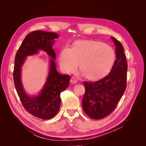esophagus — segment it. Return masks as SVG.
Here are the masks:
<instances>
[{
  "mask_svg": "<svg viewBox=\"0 0 146 146\" xmlns=\"http://www.w3.org/2000/svg\"><path fill=\"white\" fill-rule=\"evenodd\" d=\"M70 82L72 84H76L77 83V80H76V78H75L74 77H72L71 78H70Z\"/></svg>",
  "mask_w": 146,
  "mask_h": 146,
  "instance_id": "34e87169",
  "label": "esophagus"
}]
</instances>
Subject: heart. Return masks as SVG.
<instances>
[{
  "instance_id": "obj_1",
  "label": "heart",
  "mask_w": 146,
  "mask_h": 146,
  "mask_svg": "<svg viewBox=\"0 0 146 146\" xmlns=\"http://www.w3.org/2000/svg\"><path fill=\"white\" fill-rule=\"evenodd\" d=\"M116 60L113 48L91 39L75 41L70 48L65 47L60 54V64L65 72L78 68L89 80L102 79L111 72Z\"/></svg>"
}]
</instances>
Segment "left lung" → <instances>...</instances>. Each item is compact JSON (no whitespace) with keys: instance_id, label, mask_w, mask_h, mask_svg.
<instances>
[{"instance_id":"obj_1","label":"left lung","mask_w":146,"mask_h":146,"mask_svg":"<svg viewBox=\"0 0 146 146\" xmlns=\"http://www.w3.org/2000/svg\"><path fill=\"white\" fill-rule=\"evenodd\" d=\"M111 39L116 46V56L111 72L99 81L84 82L85 93L82 107L87 115L94 119L111 114L126 89L127 63L124 49L116 38L111 36Z\"/></svg>"}]
</instances>
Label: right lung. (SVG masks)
Returning <instances> with one entry per match:
<instances>
[{"label": "right lung", "instance_id": "add662e5", "mask_svg": "<svg viewBox=\"0 0 146 146\" xmlns=\"http://www.w3.org/2000/svg\"><path fill=\"white\" fill-rule=\"evenodd\" d=\"M58 38V35L54 32L33 31L25 36L15 56L13 78L21 103L29 113L46 120L54 117L58 113L61 103L60 94L68 88L70 79L69 75H62L56 70V55L52 46L54 39ZM41 50L51 57L50 72L40 94L31 97L23 89L21 81V69L27 56L37 54Z\"/></svg>", "mask_w": 146, "mask_h": 146}]
</instances>
